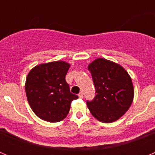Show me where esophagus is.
<instances>
[{"instance_id": "obj_1", "label": "esophagus", "mask_w": 155, "mask_h": 155, "mask_svg": "<svg viewBox=\"0 0 155 155\" xmlns=\"http://www.w3.org/2000/svg\"><path fill=\"white\" fill-rule=\"evenodd\" d=\"M83 96H84V94H83V92H82V91H81V92L78 94V97L80 98H83Z\"/></svg>"}]
</instances>
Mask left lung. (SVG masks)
Listing matches in <instances>:
<instances>
[{"label":"left lung","instance_id":"8db88e82","mask_svg":"<svg viewBox=\"0 0 155 155\" xmlns=\"http://www.w3.org/2000/svg\"><path fill=\"white\" fill-rule=\"evenodd\" d=\"M95 96L87 101V108L94 118L102 123H113L128 110L133 102L134 86L130 77L123 67L99 58L88 66Z\"/></svg>","mask_w":155,"mask_h":155}]
</instances>
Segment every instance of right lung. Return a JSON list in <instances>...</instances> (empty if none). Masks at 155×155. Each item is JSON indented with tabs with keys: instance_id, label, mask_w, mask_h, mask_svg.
<instances>
[{
	"instance_id": "right-lung-1",
	"label": "right lung",
	"mask_w": 155,
	"mask_h": 155,
	"mask_svg": "<svg viewBox=\"0 0 155 155\" xmlns=\"http://www.w3.org/2000/svg\"><path fill=\"white\" fill-rule=\"evenodd\" d=\"M70 64L55 61L38 65L30 71L25 92L30 107L38 117L57 123L68 116L72 101L78 96L70 91L65 77Z\"/></svg>"
}]
</instances>
